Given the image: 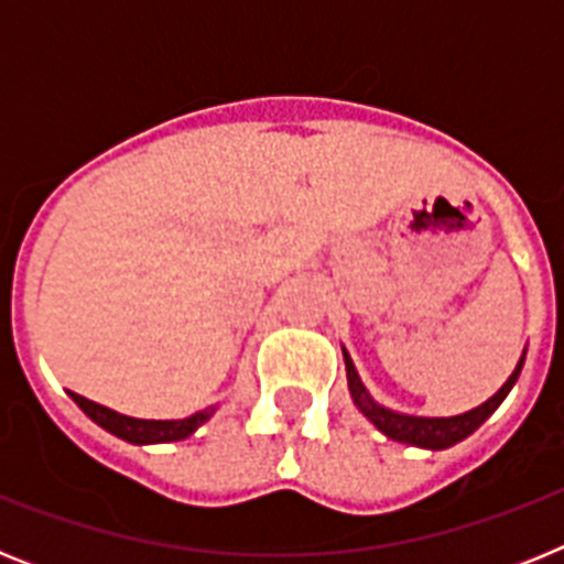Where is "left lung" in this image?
<instances>
[{
	"instance_id": "8db88e82",
	"label": "left lung",
	"mask_w": 564,
	"mask_h": 564,
	"mask_svg": "<svg viewBox=\"0 0 564 564\" xmlns=\"http://www.w3.org/2000/svg\"><path fill=\"white\" fill-rule=\"evenodd\" d=\"M522 364H525V352H522L520 364L514 367V372L508 376V381L502 383L495 395L488 398L486 403L475 406V410L463 412L455 417H417V415H401V412H392L381 403L372 401V395L367 392V387L361 383L356 372V364H352L350 352L344 350V367H347V387H350V395L356 401L358 410L364 412V417L370 423H376V430L383 432L387 437L398 443H410V446H421V449H449L455 443H460L463 437H468L475 430H480L482 421H486L491 412L506 401V395L511 392V387L517 383L522 372Z\"/></svg>"
}]
</instances>
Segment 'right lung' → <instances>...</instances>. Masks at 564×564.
Returning a JSON list of instances; mask_svg holds the SVG:
<instances>
[{
  "label": "right lung",
  "instance_id": "obj_1",
  "mask_svg": "<svg viewBox=\"0 0 564 564\" xmlns=\"http://www.w3.org/2000/svg\"><path fill=\"white\" fill-rule=\"evenodd\" d=\"M69 395H73V401L82 406L84 415L93 417L101 430L112 432V435L121 437V441L138 443V446H147V443L183 441V437L194 435V432L200 430L203 423L214 415V406H208V410L194 412L192 417H183V421H143V417H129L121 415V412L107 410V406L89 401V398L78 395V392H69Z\"/></svg>",
  "mask_w": 564,
  "mask_h": 564
}]
</instances>
